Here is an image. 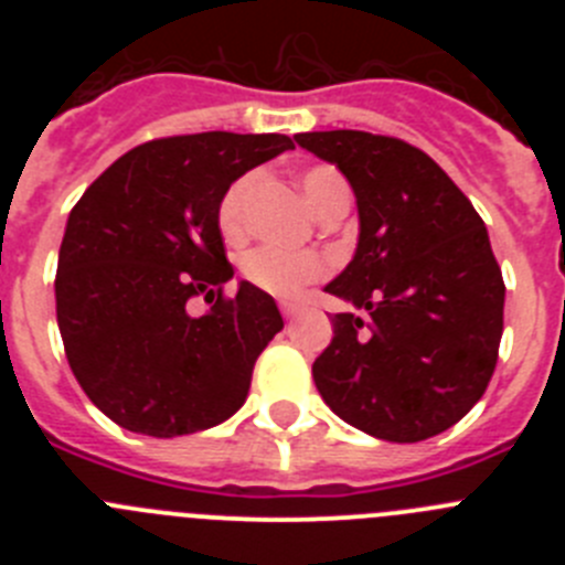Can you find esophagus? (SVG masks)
<instances>
[{
  "label": "esophagus",
  "mask_w": 565,
  "mask_h": 565,
  "mask_svg": "<svg viewBox=\"0 0 565 565\" xmlns=\"http://www.w3.org/2000/svg\"><path fill=\"white\" fill-rule=\"evenodd\" d=\"M279 311H282V317L286 319H294L299 313V306L297 302H279Z\"/></svg>",
  "instance_id": "obj_1"
}]
</instances>
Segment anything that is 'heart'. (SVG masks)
<instances>
[{
    "mask_svg": "<svg viewBox=\"0 0 565 565\" xmlns=\"http://www.w3.org/2000/svg\"><path fill=\"white\" fill-rule=\"evenodd\" d=\"M299 186L306 194L308 206L322 217L337 206H351V186L342 178V172L333 167H311L299 174ZM257 189V174H239L237 181L223 194L221 209H217V223L228 239H237L246 234L248 226V201ZM243 274L259 291L271 297L291 299L299 291L328 274V259L313 252H282V248H254L243 259Z\"/></svg>",
    "mask_w": 565,
    "mask_h": 565,
    "instance_id": "heart-1",
    "label": "heart"
}]
</instances>
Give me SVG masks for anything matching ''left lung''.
<instances>
[{
	"instance_id": "1",
	"label": "left lung",
	"mask_w": 565,
	"mask_h": 565,
	"mask_svg": "<svg viewBox=\"0 0 565 565\" xmlns=\"http://www.w3.org/2000/svg\"><path fill=\"white\" fill-rule=\"evenodd\" d=\"M294 141L348 178L356 254L326 291L333 313L313 362L319 396L384 441L450 430L487 391L503 333V277L467 194L430 154L387 135L331 129Z\"/></svg>"
}]
</instances>
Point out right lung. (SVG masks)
<instances>
[{
  "instance_id": "obj_1",
  "label": "right lung",
  "mask_w": 565,
  "mask_h": 565,
  "mask_svg": "<svg viewBox=\"0 0 565 565\" xmlns=\"http://www.w3.org/2000/svg\"><path fill=\"white\" fill-rule=\"evenodd\" d=\"M294 149L288 135L198 132L121 154L73 206L58 248L56 319L70 371L124 430L189 436L243 407L282 317L239 282L221 209L239 174ZM194 298L210 308L191 311Z\"/></svg>"
}]
</instances>
